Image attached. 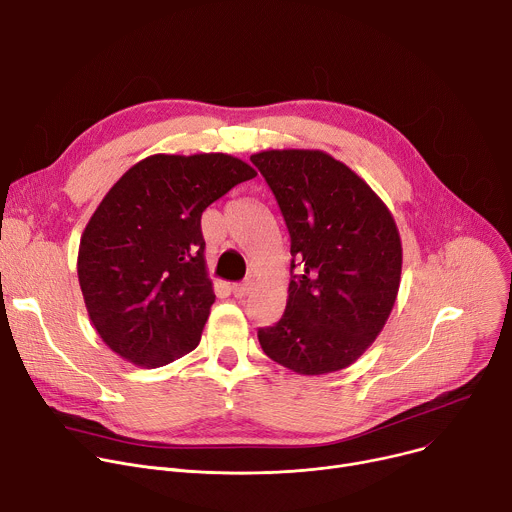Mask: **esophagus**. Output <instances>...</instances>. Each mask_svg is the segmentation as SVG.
<instances>
[{"label": "esophagus", "instance_id": "obj_1", "mask_svg": "<svg viewBox=\"0 0 512 512\" xmlns=\"http://www.w3.org/2000/svg\"><path fill=\"white\" fill-rule=\"evenodd\" d=\"M249 292H251V282H249V280L232 286V294H234V298H238V300H243Z\"/></svg>", "mask_w": 512, "mask_h": 512}]
</instances>
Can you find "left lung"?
<instances>
[{"instance_id": "left-lung-1", "label": "left lung", "mask_w": 512, "mask_h": 512, "mask_svg": "<svg viewBox=\"0 0 512 512\" xmlns=\"http://www.w3.org/2000/svg\"><path fill=\"white\" fill-rule=\"evenodd\" d=\"M251 162L276 195L290 271L298 269L282 319L259 329V344L306 377L348 368L383 331L399 292L403 249L393 214L323 150H263Z\"/></svg>"}]
</instances>
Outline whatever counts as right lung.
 Returning a JSON list of instances; mask_svg holds the SVG:
<instances>
[{"instance_id":"right-lung-1","label":"right lung","mask_w":512,"mask_h":512,"mask_svg":"<svg viewBox=\"0 0 512 512\" xmlns=\"http://www.w3.org/2000/svg\"><path fill=\"white\" fill-rule=\"evenodd\" d=\"M257 177L222 152L154 154L102 197L78 249L90 323L123 360L158 368L197 348L216 300L201 214Z\"/></svg>"}]
</instances>
